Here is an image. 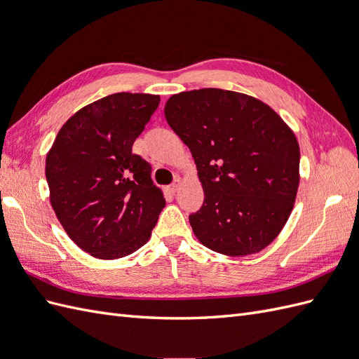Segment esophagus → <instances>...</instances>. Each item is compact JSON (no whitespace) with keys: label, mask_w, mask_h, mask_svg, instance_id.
<instances>
[{"label":"esophagus","mask_w":359,"mask_h":359,"mask_svg":"<svg viewBox=\"0 0 359 359\" xmlns=\"http://www.w3.org/2000/svg\"><path fill=\"white\" fill-rule=\"evenodd\" d=\"M181 184H182V180L178 177V178H175V181H173V184L170 186V191L172 193H175V191H178L180 190V187H181Z\"/></svg>","instance_id":"obj_1"}]
</instances>
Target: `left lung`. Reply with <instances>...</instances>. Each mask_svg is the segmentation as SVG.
Listing matches in <instances>:
<instances>
[{"mask_svg": "<svg viewBox=\"0 0 359 359\" xmlns=\"http://www.w3.org/2000/svg\"><path fill=\"white\" fill-rule=\"evenodd\" d=\"M165 116L190 151L203 189L190 224L199 243L226 256L259 253L293 210L299 145L273 107L220 88L169 97Z\"/></svg>", "mask_w": 359, "mask_h": 359, "instance_id": "left-lung-1", "label": "left lung"}]
</instances>
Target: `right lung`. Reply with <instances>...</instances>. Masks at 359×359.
I'll return each instance as SVG.
<instances>
[{
	"label": "right lung",
	"mask_w": 359,
	"mask_h": 359,
	"mask_svg": "<svg viewBox=\"0 0 359 359\" xmlns=\"http://www.w3.org/2000/svg\"><path fill=\"white\" fill-rule=\"evenodd\" d=\"M158 103L154 94L106 95L72 115L48 151L52 208L70 240L93 257L136 252L165 208L151 165L132 154Z\"/></svg>",
	"instance_id": "add662e5"
}]
</instances>
